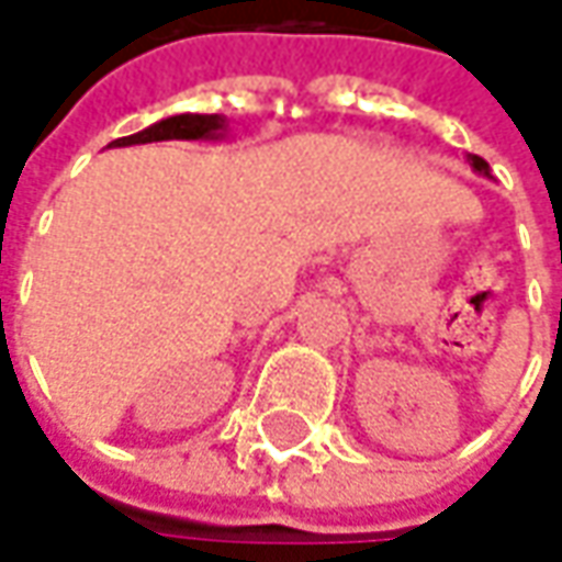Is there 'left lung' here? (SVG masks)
I'll list each match as a JSON object with an SVG mask.
<instances>
[{
	"label": "left lung",
	"mask_w": 562,
	"mask_h": 562,
	"mask_svg": "<svg viewBox=\"0 0 562 562\" xmlns=\"http://www.w3.org/2000/svg\"><path fill=\"white\" fill-rule=\"evenodd\" d=\"M469 165H472V168H475V171H479V175H491V168H487V162L485 159H482V156H469Z\"/></svg>",
	"instance_id": "left-lung-1"
}]
</instances>
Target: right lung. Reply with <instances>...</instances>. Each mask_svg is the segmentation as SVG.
I'll return each mask as SVG.
<instances>
[{
    "mask_svg": "<svg viewBox=\"0 0 562 562\" xmlns=\"http://www.w3.org/2000/svg\"><path fill=\"white\" fill-rule=\"evenodd\" d=\"M225 119L222 115H171V119L149 124L140 134L121 137L109 146H134V143L156 140H218L225 137Z\"/></svg>",
    "mask_w": 562,
    "mask_h": 562,
    "instance_id": "right-lung-1",
    "label": "right lung"
}]
</instances>
